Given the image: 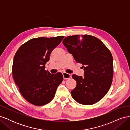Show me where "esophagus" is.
<instances>
[{"label": "esophagus", "mask_w": 130, "mask_h": 130, "mask_svg": "<svg viewBox=\"0 0 130 130\" xmlns=\"http://www.w3.org/2000/svg\"><path fill=\"white\" fill-rule=\"evenodd\" d=\"M63 78L64 80H67V79H68V78L71 77V75L68 74L67 73H63Z\"/></svg>", "instance_id": "1"}]
</instances>
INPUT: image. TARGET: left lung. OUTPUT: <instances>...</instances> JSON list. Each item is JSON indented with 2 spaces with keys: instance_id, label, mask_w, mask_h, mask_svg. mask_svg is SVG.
I'll return each instance as SVG.
<instances>
[{
  "instance_id": "left-lung-1",
  "label": "left lung",
  "mask_w": 130,
  "mask_h": 130,
  "mask_svg": "<svg viewBox=\"0 0 130 130\" xmlns=\"http://www.w3.org/2000/svg\"><path fill=\"white\" fill-rule=\"evenodd\" d=\"M62 43L84 69V77L72 75L76 82V86L71 92L72 98L82 105L96 103L107 94L112 84L111 53L100 40L91 35L69 36Z\"/></svg>"
}]
</instances>
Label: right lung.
<instances>
[{
    "mask_svg": "<svg viewBox=\"0 0 130 130\" xmlns=\"http://www.w3.org/2000/svg\"><path fill=\"white\" fill-rule=\"evenodd\" d=\"M64 36L34 38L22 44L15 53L12 75L23 98L29 103L43 106L53 100L63 81L61 73L50 74L45 70L52 51Z\"/></svg>",
    "mask_w": 130,
    "mask_h": 130,
    "instance_id": "add662e5",
    "label": "right lung"
}]
</instances>
